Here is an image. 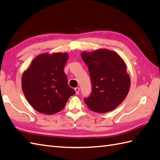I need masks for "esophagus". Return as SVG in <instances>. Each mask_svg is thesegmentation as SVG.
Listing matches in <instances>:
<instances>
[{
  "instance_id": "obj_1",
  "label": "esophagus",
  "mask_w": 160,
  "mask_h": 160,
  "mask_svg": "<svg viewBox=\"0 0 160 160\" xmlns=\"http://www.w3.org/2000/svg\"><path fill=\"white\" fill-rule=\"evenodd\" d=\"M74 90H75V91H76V95H78V94L79 93L80 88H79L78 87H76V88H74Z\"/></svg>"
}]
</instances>
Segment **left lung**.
<instances>
[{
  "mask_svg": "<svg viewBox=\"0 0 160 160\" xmlns=\"http://www.w3.org/2000/svg\"><path fill=\"white\" fill-rule=\"evenodd\" d=\"M82 58L88 67L92 90L85 103L92 111L104 113L123 101L130 87V78L120 56L114 51L99 49L83 52Z\"/></svg>",
  "mask_w": 160,
  "mask_h": 160,
  "instance_id": "1",
  "label": "left lung"
}]
</instances>
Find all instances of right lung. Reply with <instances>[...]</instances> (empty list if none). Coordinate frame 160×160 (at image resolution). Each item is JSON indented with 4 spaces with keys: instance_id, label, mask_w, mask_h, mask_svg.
Here are the masks:
<instances>
[{
    "instance_id": "1",
    "label": "right lung",
    "mask_w": 160,
    "mask_h": 160,
    "mask_svg": "<svg viewBox=\"0 0 160 160\" xmlns=\"http://www.w3.org/2000/svg\"><path fill=\"white\" fill-rule=\"evenodd\" d=\"M68 53L40 54L23 73L22 87L26 98L39 112L52 114L62 110L72 95L64 68Z\"/></svg>"
}]
</instances>
